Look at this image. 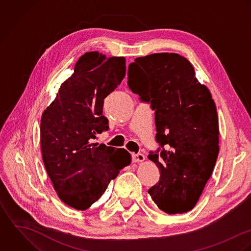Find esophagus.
<instances>
[{"mask_svg": "<svg viewBox=\"0 0 251 251\" xmlns=\"http://www.w3.org/2000/svg\"><path fill=\"white\" fill-rule=\"evenodd\" d=\"M132 158H133V161H134L135 163L143 162V161H145V159H146L145 155H144V154H142V153H138V154H133V155H132Z\"/></svg>", "mask_w": 251, "mask_h": 251, "instance_id": "esophagus-1", "label": "esophagus"}]
</instances>
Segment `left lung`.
<instances>
[{"label":"left lung","mask_w":251,"mask_h":251,"mask_svg":"<svg viewBox=\"0 0 251 251\" xmlns=\"http://www.w3.org/2000/svg\"><path fill=\"white\" fill-rule=\"evenodd\" d=\"M128 85L155 110L156 141L163 148L149 159L160 171L149 193L169 213L191 210L209 179L219 152L214 100L195 76L191 63L177 53H153L129 65ZM159 150L157 151V152Z\"/></svg>","instance_id":"1"}]
</instances>
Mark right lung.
I'll use <instances>...</instances> for the list:
<instances>
[{
    "instance_id": "obj_1",
    "label": "right lung",
    "mask_w": 251,
    "mask_h": 251,
    "mask_svg": "<svg viewBox=\"0 0 251 251\" xmlns=\"http://www.w3.org/2000/svg\"><path fill=\"white\" fill-rule=\"evenodd\" d=\"M124 57L86 52L60 86L41 119V148L46 170L59 199L85 210L104 193L109 181L130 165L131 154L93 143L108 129L103 99L126 75Z\"/></svg>"
}]
</instances>
